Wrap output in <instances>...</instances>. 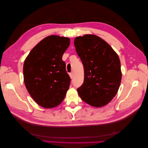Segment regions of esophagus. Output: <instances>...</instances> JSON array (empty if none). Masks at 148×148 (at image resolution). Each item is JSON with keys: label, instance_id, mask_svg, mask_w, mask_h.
Returning <instances> with one entry per match:
<instances>
[{"label": "esophagus", "instance_id": "obj_1", "mask_svg": "<svg viewBox=\"0 0 148 148\" xmlns=\"http://www.w3.org/2000/svg\"><path fill=\"white\" fill-rule=\"evenodd\" d=\"M69 76H70V77L71 78V79H72V78H73V77H74V74H73V73H72V72H71V73L69 74Z\"/></svg>", "mask_w": 148, "mask_h": 148}]
</instances>
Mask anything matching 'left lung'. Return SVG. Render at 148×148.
Listing matches in <instances>:
<instances>
[{
	"instance_id": "8db88e82",
	"label": "left lung",
	"mask_w": 148,
	"mask_h": 148,
	"mask_svg": "<svg viewBox=\"0 0 148 148\" xmlns=\"http://www.w3.org/2000/svg\"><path fill=\"white\" fill-rule=\"evenodd\" d=\"M74 46L84 72V82L77 89L80 98L97 108L107 105L121 83L118 55L104 40L92 34L76 37Z\"/></svg>"
}]
</instances>
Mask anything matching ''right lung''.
<instances>
[{"instance_id":"right-lung-1","label":"right lung","mask_w":148,"mask_h":148,"mask_svg":"<svg viewBox=\"0 0 148 148\" xmlns=\"http://www.w3.org/2000/svg\"><path fill=\"white\" fill-rule=\"evenodd\" d=\"M70 39L58 36L45 37L31 50L23 64L27 90L35 102L45 108L58 106L70 86L62 55Z\"/></svg>"}]
</instances>
